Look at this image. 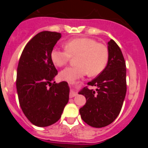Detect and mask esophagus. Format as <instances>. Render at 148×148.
Returning a JSON list of instances; mask_svg holds the SVG:
<instances>
[{
  "label": "esophagus",
  "instance_id": "obj_1",
  "mask_svg": "<svg viewBox=\"0 0 148 148\" xmlns=\"http://www.w3.org/2000/svg\"><path fill=\"white\" fill-rule=\"evenodd\" d=\"M77 93H78V92H75V91H74V90H72V92H70V98H73V97H74V96H75V95H77Z\"/></svg>",
  "mask_w": 148,
  "mask_h": 148
}]
</instances>
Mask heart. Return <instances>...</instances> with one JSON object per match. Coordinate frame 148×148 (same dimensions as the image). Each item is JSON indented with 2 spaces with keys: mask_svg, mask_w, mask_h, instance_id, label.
I'll return each instance as SVG.
<instances>
[{
  "mask_svg": "<svg viewBox=\"0 0 148 148\" xmlns=\"http://www.w3.org/2000/svg\"><path fill=\"white\" fill-rule=\"evenodd\" d=\"M75 56L76 66L65 68L60 73L62 80L72 82L87 73L90 76L100 74L108 64L109 50L107 46L94 39L78 38L66 41L65 49L55 47L50 53L52 61L58 66H64Z\"/></svg>",
  "mask_w": 148,
  "mask_h": 148,
  "instance_id": "1",
  "label": "heart"
}]
</instances>
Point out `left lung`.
Instances as JSON below:
<instances>
[{"label":"left lung","mask_w":148,"mask_h":148,"mask_svg":"<svg viewBox=\"0 0 148 148\" xmlns=\"http://www.w3.org/2000/svg\"><path fill=\"white\" fill-rule=\"evenodd\" d=\"M109 60L105 69L87 83L96 90L85 87L79 94L87 102L80 108L81 117L93 127H103L113 122L119 114L127 92L126 64L118 44L111 39L108 42Z\"/></svg>","instance_id":"8db88e82"}]
</instances>
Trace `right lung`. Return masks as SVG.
Wrapping results in <instances>:
<instances>
[{
  "label": "right lung",
  "instance_id": "add662e5",
  "mask_svg": "<svg viewBox=\"0 0 148 148\" xmlns=\"http://www.w3.org/2000/svg\"><path fill=\"white\" fill-rule=\"evenodd\" d=\"M61 37L59 32H39L25 46L18 62L16 87L19 104L35 126L47 127L58 121L69 101L67 82L52 83L58 70L50 53Z\"/></svg>",
  "mask_w": 148,
  "mask_h": 148
}]
</instances>
